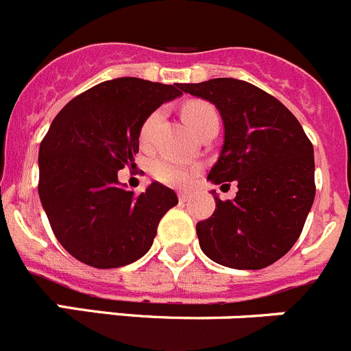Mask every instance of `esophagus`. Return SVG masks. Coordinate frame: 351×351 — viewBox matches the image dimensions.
Masks as SVG:
<instances>
[{
	"instance_id": "obj_1",
	"label": "esophagus",
	"mask_w": 351,
	"mask_h": 351,
	"mask_svg": "<svg viewBox=\"0 0 351 351\" xmlns=\"http://www.w3.org/2000/svg\"><path fill=\"white\" fill-rule=\"evenodd\" d=\"M189 197H191V194H189V192H180V194H178L180 203H185V201H187Z\"/></svg>"
}]
</instances>
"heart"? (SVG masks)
<instances>
[{
	"mask_svg": "<svg viewBox=\"0 0 351 351\" xmlns=\"http://www.w3.org/2000/svg\"><path fill=\"white\" fill-rule=\"evenodd\" d=\"M183 119L187 121V124L194 129L195 132L199 129L203 128L206 122H210L211 119H219L217 117V112L211 105L204 103V101H189L183 105ZM160 117H162V112L157 110L154 112L152 115L148 117L147 121H145L143 128H141V141H148L150 136H152L154 128L157 125V122L160 121ZM154 176H156L159 182L168 183V185H175V187H183V185H187L189 182L192 180V169L187 168V166H183V164L173 162V160H157L154 164Z\"/></svg>",
	"mask_w": 351,
	"mask_h": 351,
	"instance_id": "b5f03b06",
	"label": "heart"
}]
</instances>
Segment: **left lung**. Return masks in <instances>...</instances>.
<instances>
[{
    "instance_id": "obj_1",
    "label": "left lung",
    "mask_w": 351,
    "mask_h": 351,
    "mask_svg": "<svg viewBox=\"0 0 351 351\" xmlns=\"http://www.w3.org/2000/svg\"><path fill=\"white\" fill-rule=\"evenodd\" d=\"M182 90L222 117L223 145L208 180L238 183L232 201L213 192V215L195 226L201 250L232 269L271 266L298 241L313 204V145L287 106L248 82L211 78Z\"/></svg>"
}]
</instances>
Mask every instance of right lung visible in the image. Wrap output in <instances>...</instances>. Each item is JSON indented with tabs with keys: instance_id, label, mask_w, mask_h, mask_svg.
<instances>
[{
	"instance_id": "obj_1",
	"label": "right lung",
	"mask_w": 351,
	"mask_h": 351,
	"mask_svg": "<svg viewBox=\"0 0 351 351\" xmlns=\"http://www.w3.org/2000/svg\"><path fill=\"white\" fill-rule=\"evenodd\" d=\"M182 94V84L115 78L71 99L53 119L38 154V192L69 255L112 269L150 250L160 219L178 197L159 182L136 195L119 182V169L136 166L145 121Z\"/></svg>"
}]
</instances>
